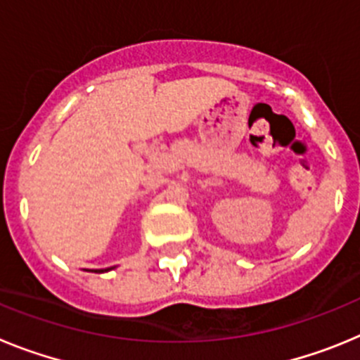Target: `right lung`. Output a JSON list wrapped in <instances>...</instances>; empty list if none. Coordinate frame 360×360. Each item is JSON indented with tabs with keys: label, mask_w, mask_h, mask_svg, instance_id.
I'll return each mask as SVG.
<instances>
[{
	"label": "right lung",
	"mask_w": 360,
	"mask_h": 360,
	"mask_svg": "<svg viewBox=\"0 0 360 360\" xmlns=\"http://www.w3.org/2000/svg\"><path fill=\"white\" fill-rule=\"evenodd\" d=\"M111 269V266H110ZM110 269H104V270H110ZM104 270H91V272H104Z\"/></svg>",
	"instance_id": "add662e5"
}]
</instances>
